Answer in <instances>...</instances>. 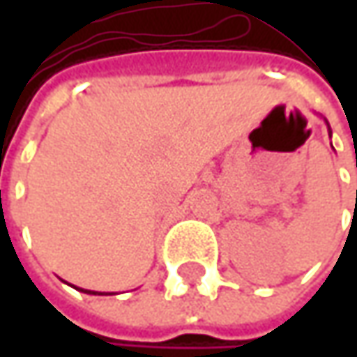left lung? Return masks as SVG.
I'll return each mask as SVG.
<instances>
[{
    "mask_svg": "<svg viewBox=\"0 0 357 357\" xmlns=\"http://www.w3.org/2000/svg\"><path fill=\"white\" fill-rule=\"evenodd\" d=\"M326 121V119H324ZM326 125H328V121H326ZM328 130H330V125H328ZM330 135H332V130H330Z\"/></svg>",
    "mask_w": 357,
    "mask_h": 357,
    "instance_id": "obj_1",
    "label": "left lung"
}]
</instances>
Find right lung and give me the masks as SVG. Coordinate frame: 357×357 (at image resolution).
I'll list each match as a JSON object with an SVG mask.
<instances>
[{
	"mask_svg": "<svg viewBox=\"0 0 357 357\" xmlns=\"http://www.w3.org/2000/svg\"><path fill=\"white\" fill-rule=\"evenodd\" d=\"M73 288H77V286H73ZM79 292H85V294H93V296H107L103 294V292H93V290H83V288H77Z\"/></svg>",
	"mask_w": 357,
	"mask_h": 357,
	"instance_id": "add662e5",
	"label": "right lung"
}]
</instances>
